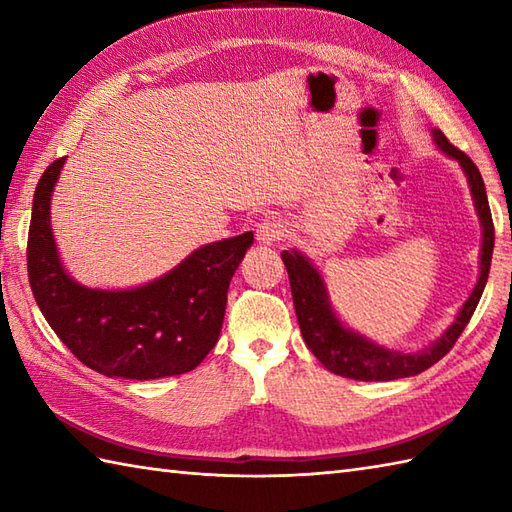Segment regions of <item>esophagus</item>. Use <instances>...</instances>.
<instances>
[{"label":"esophagus","instance_id":"1","mask_svg":"<svg viewBox=\"0 0 512 512\" xmlns=\"http://www.w3.org/2000/svg\"><path fill=\"white\" fill-rule=\"evenodd\" d=\"M284 235H286V226L279 220V217H266V220H262L257 226V242L259 244L270 246V244L279 242Z\"/></svg>","mask_w":512,"mask_h":512}]
</instances>
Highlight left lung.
<instances>
[{
  "mask_svg": "<svg viewBox=\"0 0 512 512\" xmlns=\"http://www.w3.org/2000/svg\"><path fill=\"white\" fill-rule=\"evenodd\" d=\"M431 136L442 154L453 158L462 167L482 226L480 277H477V284L469 299L464 301L458 317H455V321L431 345L418 352L389 350V347L378 345L372 339H367V336L347 328V325L336 317L328 286H325L319 268L314 266L306 255L299 253L297 248L281 253V259H284L290 277L292 301H295L303 341H306L308 350L319 358L323 367H328L330 372L343 378L367 380V383H372V380H396L416 376L424 372V369H429L431 365H436L440 358L451 350L453 343L458 341V336L466 328V323L471 321L488 281V270H491L495 244V228L482 173L464 151L449 143L447 136H444L440 129H431Z\"/></svg>",
  "mask_w": 512,
  "mask_h": 512,
  "instance_id": "left-lung-1",
  "label": "left lung"
}]
</instances>
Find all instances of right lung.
<instances>
[{
	"label": "right lung",
	"instance_id": "1",
	"mask_svg": "<svg viewBox=\"0 0 512 512\" xmlns=\"http://www.w3.org/2000/svg\"><path fill=\"white\" fill-rule=\"evenodd\" d=\"M65 158L43 171L32 200L28 279L65 347L110 378L154 380L198 367L220 339L226 292L253 233L204 244L143 286L88 288L65 270L50 224V200Z\"/></svg>",
	"mask_w": 512,
	"mask_h": 512
}]
</instances>
